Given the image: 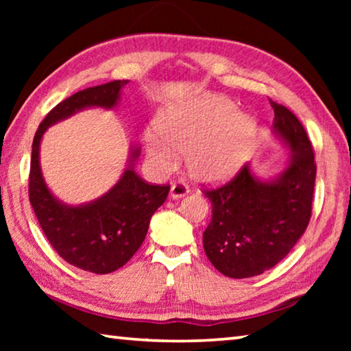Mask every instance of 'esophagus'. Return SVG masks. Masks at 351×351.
Segmentation results:
<instances>
[{"label": "esophagus", "instance_id": "1", "mask_svg": "<svg viewBox=\"0 0 351 351\" xmlns=\"http://www.w3.org/2000/svg\"><path fill=\"white\" fill-rule=\"evenodd\" d=\"M187 193H189V186H187V184H184L181 181L171 184V187H170V198H173V199L182 198V197H186Z\"/></svg>", "mask_w": 351, "mask_h": 351}]
</instances>
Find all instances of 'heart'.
<instances>
[{
	"label": "heart",
	"instance_id": "obj_1",
	"mask_svg": "<svg viewBox=\"0 0 351 351\" xmlns=\"http://www.w3.org/2000/svg\"><path fill=\"white\" fill-rule=\"evenodd\" d=\"M158 134H147L150 158L170 169L178 153H186L190 175L203 182H219L237 173L257 133L254 119L239 112L223 96H204L178 104L161 112Z\"/></svg>",
	"mask_w": 351,
	"mask_h": 351
}]
</instances>
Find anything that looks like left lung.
<instances>
[{"label":"left lung","instance_id":"1","mask_svg":"<svg viewBox=\"0 0 351 351\" xmlns=\"http://www.w3.org/2000/svg\"><path fill=\"white\" fill-rule=\"evenodd\" d=\"M272 130L291 150L288 167L269 181L241 167L221 187L203 190L212 219L203 234L207 258L232 278L263 274L283 260L311 218L316 162L304 125L287 106L272 102Z\"/></svg>","mask_w":351,"mask_h":351}]
</instances>
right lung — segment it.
I'll list each match as a JSON object with an SVG mask.
<instances>
[{
	"label": "right lung",
	"instance_id": "1",
	"mask_svg": "<svg viewBox=\"0 0 351 351\" xmlns=\"http://www.w3.org/2000/svg\"><path fill=\"white\" fill-rule=\"evenodd\" d=\"M128 80L86 88L56 105L40 123L32 142L29 201L46 239L60 257L75 268L110 274L122 268L145 240L150 219L164 204L170 186H153L136 173L133 148L130 164L116 186L96 201L68 206L49 192L40 169V142L47 128L90 106L114 108Z\"/></svg>",
	"mask_w": 351,
	"mask_h": 351
}]
</instances>
